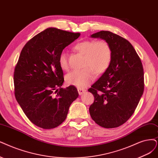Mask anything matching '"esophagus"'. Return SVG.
Instances as JSON below:
<instances>
[{
	"label": "esophagus",
	"instance_id": "1",
	"mask_svg": "<svg viewBox=\"0 0 158 158\" xmlns=\"http://www.w3.org/2000/svg\"><path fill=\"white\" fill-rule=\"evenodd\" d=\"M77 90H78V92H79V95H82L83 94H84V93L86 92V90L85 89H77Z\"/></svg>",
	"mask_w": 158,
	"mask_h": 158
}]
</instances>
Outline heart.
I'll return each instance as SVG.
<instances>
[{
    "instance_id": "heart-1",
    "label": "heart",
    "mask_w": 158,
    "mask_h": 158,
    "mask_svg": "<svg viewBox=\"0 0 158 158\" xmlns=\"http://www.w3.org/2000/svg\"><path fill=\"white\" fill-rule=\"evenodd\" d=\"M74 49L85 56L82 70H75L68 73L65 80L67 84L84 88L90 84L96 75L106 71L112 60L113 52L110 45L106 41L85 40L77 43ZM58 64L60 68L67 71L69 68L68 57L65 52H61L58 57Z\"/></svg>"
}]
</instances>
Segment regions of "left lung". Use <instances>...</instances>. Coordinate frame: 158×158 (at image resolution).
<instances>
[{"label": "left lung", "instance_id": "1", "mask_svg": "<svg viewBox=\"0 0 158 158\" xmlns=\"http://www.w3.org/2000/svg\"><path fill=\"white\" fill-rule=\"evenodd\" d=\"M90 36L107 42L113 56L107 69L88 90L94 96L90 114L99 126L117 127L131 117L143 94V64L133 45L125 38L104 31Z\"/></svg>", "mask_w": 158, "mask_h": 158}]
</instances>
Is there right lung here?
<instances>
[{"mask_svg":"<svg viewBox=\"0 0 158 158\" xmlns=\"http://www.w3.org/2000/svg\"><path fill=\"white\" fill-rule=\"evenodd\" d=\"M80 34L47 28L29 40L21 52L14 74L15 96L27 118L43 129L60 125L79 96L74 86L61 87L64 80L58 57Z\"/></svg>","mask_w":158,"mask_h":158,"instance_id":"obj_1","label":"right lung"}]
</instances>
